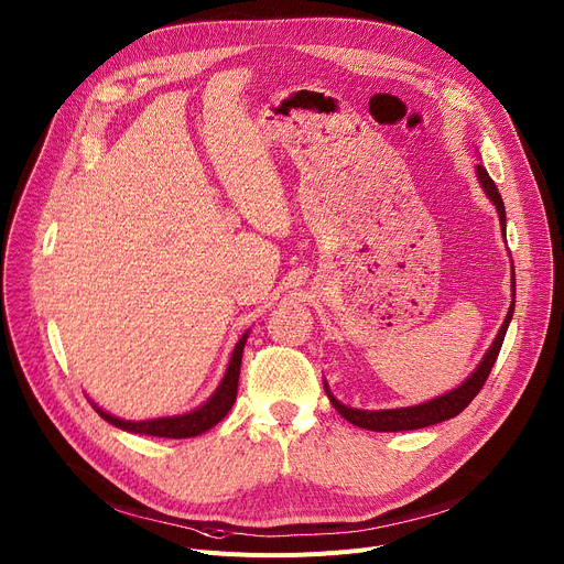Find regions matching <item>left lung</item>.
<instances>
[{"label":"left lung","mask_w":564,"mask_h":564,"mask_svg":"<svg viewBox=\"0 0 564 564\" xmlns=\"http://www.w3.org/2000/svg\"><path fill=\"white\" fill-rule=\"evenodd\" d=\"M476 175L485 189V194L489 196V200L494 203L498 219H500V232L506 237V205H502V198L496 189V183L489 177L487 169L482 164H476ZM514 294H517V285H514V264H512V304L508 308L506 319H502L500 329L494 338V343L489 345V349L485 351L482 361L478 364V368L473 370L457 389L443 393L438 398H432L427 402L413 404V406H398V409H354L343 404L329 389V383L324 381V391H327V398L332 400V404L336 406V411L345 421H349L351 425L364 427V430H372V432H404V430H421V427H430L436 423H443L448 419H455L457 413H462L470 400L480 393V389L485 387V381L496 364V357L500 351L502 340H506L508 327L512 322V313H514Z\"/></svg>","instance_id":"1"}]
</instances>
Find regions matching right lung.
<instances>
[{"mask_svg":"<svg viewBox=\"0 0 564 564\" xmlns=\"http://www.w3.org/2000/svg\"><path fill=\"white\" fill-rule=\"evenodd\" d=\"M249 332L242 334V338L235 343V349L230 354V361L226 366V372L219 381V387L215 389V393L207 398L203 404H198L196 409L187 411V413H177V416H162V419H148V421H123L118 416H111L102 406H98L96 402L94 409L100 413V416L111 423L118 430H126L132 434H148V436H164V438H189V436H198L207 430H213L226 413L230 411V406L235 404L237 398V379H240V366H242V351L247 345Z\"/></svg>","mask_w":564,"mask_h":564,"instance_id":"right-lung-1","label":"right lung"}]
</instances>
